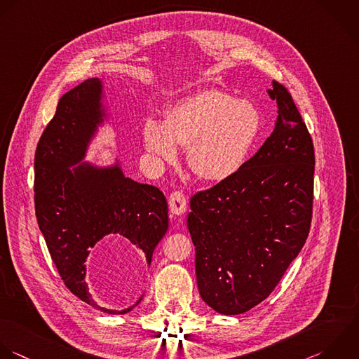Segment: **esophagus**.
<instances>
[{
  "mask_svg": "<svg viewBox=\"0 0 359 359\" xmlns=\"http://www.w3.org/2000/svg\"><path fill=\"white\" fill-rule=\"evenodd\" d=\"M169 210L175 215H183L187 210V198L183 193L175 191L169 197Z\"/></svg>",
  "mask_w": 359,
  "mask_h": 359,
  "instance_id": "34e87169",
  "label": "esophagus"
}]
</instances>
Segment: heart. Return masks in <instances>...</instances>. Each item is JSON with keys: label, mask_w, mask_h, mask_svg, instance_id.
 I'll return each mask as SVG.
<instances>
[{"label": "heart", "mask_w": 359, "mask_h": 359, "mask_svg": "<svg viewBox=\"0 0 359 359\" xmlns=\"http://www.w3.org/2000/svg\"><path fill=\"white\" fill-rule=\"evenodd\" d=\"M260 128L262 114L252 102L207 89L175 103L163 123L149 118L142 138L156 163L177 162V147H183L193 173L201 180L219 183L242 169Z\"/></svg>", "instance_id": "obj_1"}]
</instances>
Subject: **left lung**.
<instances>
[{"instance_id": "obj_1", "label": "left lung", "mask_w": 359, "mask_h": 359, "mask_svg": "<svg viewBox=\"0 0 359 359\" xmlns=\"http://www.w3.org/2000/svg\"><path fill=\"white\" fill-rule=\"evenodd\" d=\"M267 93L278 106L271 135L235 176L190 200L198 291L221 315L263 302L309 235L313 142L288 90L274 81Z\"/></svg>"}]
</instances>
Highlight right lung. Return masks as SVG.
<instances>
[{"label":"right lung","instance_id":"add662e5","mask_svg":"<svg viewBox=\"0 0 359 359\" xmlns=\"http://www.w3.org/2000/svg\"><path fill=\"white\" fill-rule=\"evenodd\" d=\"M106 126L110 113L100 78H89L60 97L34 154V208L65 287L100 312L126 315L144 294L123 311L99 306L85 281L88 256L99 241L118 235L135 246L149 267L169 228L168 203L158 187L127 177L120 161H86L99 128Z\"/></svg>","mask_w":359,"mask_h":359}]
</instances>
